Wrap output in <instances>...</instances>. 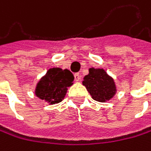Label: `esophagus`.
<instances>
[{
	"instance_id": "34e87169",
	"label": "esophagus",
	"mask_w": 151,
	"mask_h": 151,
	"mask_svg": "<svg viewBox=\"0 0 151 151\" xmlns=\"http://www.w3.org/2000/svg\"><path fill=\"white\" fill-rule=\"evenodd\" d=\"M74 80L76 81V82H79V81L81 80V75L79 73H75L74 74Z\"/></svg>"
}]
</instances>
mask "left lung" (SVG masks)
<instances>
[{
	"instance_id": "obj_1",
	"label": "left lung",
	"mask_w": 151,
	"mask_h": 151,
	"mask_svg": "<svg viewBox=\"0 0 151 151\" xmlns=\"http://www.w3.org/2000/svg\"><path fill=\"white\" fill-rule=\"evenodd\" d=\"M83 84L90 93L93 99L98 102H106L116 94L114 80L103 68L89 69V74L84 76Z\"/></svg>"
}]
</instances>
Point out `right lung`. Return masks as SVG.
<instances>
[{
  "mask_svg": "<svg viewBox=\"0 0 151 151\" xmlns=\"http://www.w3.org/2000/svg\"><path fill=\"white\" fill-rule=\"evenodd\" d=\"M73 80V74L68 69L50 68L37 83L35 95L48 104H57L64 99Z\"/></svg>",
  "mask_w": 151,
  "mask_h": 151,
  "instance_id": "1",
  "label": "right lung"
}]
</instances>
